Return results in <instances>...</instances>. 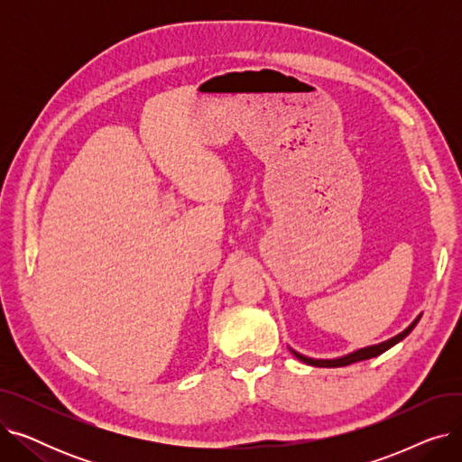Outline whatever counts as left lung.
<instances>
[{"label":"left lung","mask_w":462,"mask_h":462,"mask_svg":"<svg viewBox=\"0 0 462 462\" xmlns=\"http://www.w3.org/2000/svg\"><path fill=\"white\" fill-rule=\"evenodd\" d=\"M420 319H421V314H420V317H418L414 322H411L402 333L395 335L393 338H390V341H383V343L374 345V346H367V348L356 350V352H352V354H348V356L337 357V359H312V357H305L303 354H298V352H294V350H292V354H294L300 361H303V363H307V365H312V367H346V365H352V363H356V361L371 359V357H376V356L383 354L385 350H390V348L395 346L399 341H402V338H404L411 329L416 328V324L420 322Z\"/></svg>","instance_id":"obj_1"}]
</instances>
